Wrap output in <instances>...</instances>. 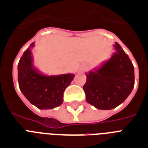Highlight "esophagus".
I'll return each instance as SVG.
<instances>
[{
	"instance_id": "1",
	"label": "esophagus",
	"mask_w": 148,
	"mask_h": 148,
	"mask_svg": "<svg viewBox=\"0 0 148 148\" xmlns=\"http://www.w3.org/2000/svg\"><path fill=\"white\" fill-rule=\"evenodd\" d=\"M86 68H86V66H85L84 68H83V69H82V70H83V71H86Z\"/></svg>"
}]
</instances>
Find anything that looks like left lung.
I'll return each mask as SVG.
<instances>
[{
	"label": "left lung",
	"mask_w": 148,
	"mask_h": 148,
	"mask_svg": "<svg viewBox=\"0 0 148 148\" xmlns=\"http://www.w3.org/2000/svg\"><path fill=\"white\" fill-rule=\"evenodd\" d=\"M116 51L98 68L86 73L84 85L86 102L102 110L117 107L127 99L134 86V66L118 42Z\"/></svg>",
	"instance_id": "obj_1"
}]
</instances>
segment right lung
Listing matches in <instances>:
<instances>
[{
	"label": "right lung",
	"mask_w": 148,
	"mask_h": 148,
	"mask_svg": "<svg viewBox=\"0 0 148 148\" xmlns=\"http://www.w3.org/2000/svg\"><path fill=\"white\" fill-rule=\"evenodd\" d=\"M32 42L24 51L18 64L20 91L29 102L40 109H51L63 103V93L74 77L73 74L45 75L33 64Z\"/></svg>",
	"instance_id": "add662e5"
}]
</instances>
